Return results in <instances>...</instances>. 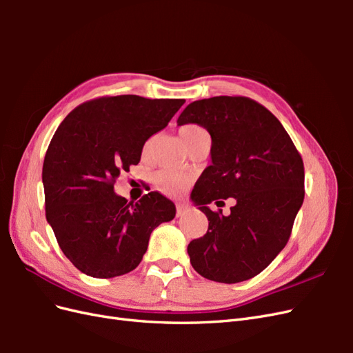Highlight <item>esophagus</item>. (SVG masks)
<instances>
[{
    "label": "esophagus",
    "instance_id": "obj_1",
    "mask_svg": "<svg viewBox=\"0 0 353 353\" xmlns=\"http://www.w3.org/2000/svg\"><path fill=\"white\" fill-rule=\"evenodd\" d=\"M187 213V206L185 205H176V218L184 216Z\"/></svg>",
    "mask_w": 353,
    "mask_h": 353
}]
</instances>
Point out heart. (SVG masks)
<instances>
[{
	"label": "heart",
	"instance_id": "heart-1",
	"mask_svg": "<svg viewBox=\"0 0 353 353\" xmlns=\"http://www.w3.org/2000/svg\"><path fill=\"white\" fill-rule=\"evenodd\" d=\"M179 134L187 147L191 143H194L197 138L208 135L206 130H203L201 126L194 125V123L184 125L179 130ZM153 184L159 191H162L163 194L179 196V194H183L184 190L188 187L190 176L184 172H176V170L163 169V170H159V172L154 174Z\"/></svg>",
	"mask_w": 353,
	"mask_h": 353
}]
</instances>
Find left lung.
<instances>
[{"label":"left lung","instance_id":"left-lung-1","mask_svg":"<svg viewBox=\"0 0 353 353\" xmlns=\"http://www.w3.org/2000/svg\"><path fill=\"white\" fill-rule=\"evenodd\" d=\"M176 123H197L212 138V165L191 193L209 228L190 241V262L212 281L250 280L290 239L305 197L303 160L281 122L248 97L219 95L193 101ZM228 196L236 205L227 217L207 206Z\"/></svg>","mask_w":353,"mask_h":353}]
</instances>
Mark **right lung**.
<instances>
[{"instance_id": "1", "label": "right lung", "mask_w": 353, "mask_h": 353, "mask_svg": "<svg viewBox=\"0 0 353 353\" xmlns=\"http://www.w3.org/2000/svg\"><path fill=\"white\" fill-rule=\"evenodd\" d=\"M185 100L140 95L100 97L78 105L60 123L42 166L46 216L61 252L94 279L135 270L152 231L175 218L157 191L137 203L113 190L138 165L144 143L162 131Z\"/></svg>"}]
</instances>
